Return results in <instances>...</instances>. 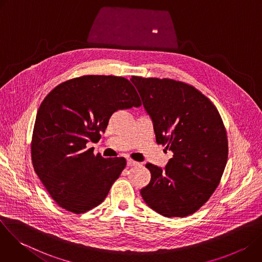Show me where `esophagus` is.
Listing matches in <instances>:
<instances>
[{"label": "esophagus", "instance_id": "esophagus-1", "mask_svg": "<svg viewBox=\"0 0 262 262\" xmlns=\"http://www.w3.org/2000/svg\"><path fill=\"white\" fill-rule=\"evenodd\" d=\"M137 165H139L138 162H136V161H134V160H132V159H128V160H127V166H128V167H133V166H137Z\"/></svg>", "mask_w": 262, "mask_h": 262}]
</instances>
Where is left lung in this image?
I'll return each mask as SVG.
<instances>
[{"mask_svg":"<svg viewBox=\"0 0 262 262\" xmlns=\"http://www.w3.org/2000/svg\"><path fill=\"white\" fill-rule=\"evenodd\" d=\"M158 144L174 156L165 169L146 164V204L167 217H184L208 201L228 159L227 132L215 105L194 86L172 79L132 77Z\"/></svg>","mask_w":262,"mask_h":262,"instance_id":"obj_1","label":"left lung"}]
</instances>
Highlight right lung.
I'll return each instance as SVG.
<instances>
[{"instance_id": "obj_1", "label": "right lung", "mask_w": 262, "mask_h": 262, "mask_svg": "<svg viewBox=\"0 0 262 262\" xmlns=\"http://www.w3.org/2000/svg\"><path fill=\"white\" fill-rule=\"evenodd\" d=\"M125 78L83 76L55 87L42 100L34 124V171L53 200L73 213L99 205L126 166L124 158L104 159L87 149L98 142L114 112L140 106Z\"/></svg>"}]
</instances>
